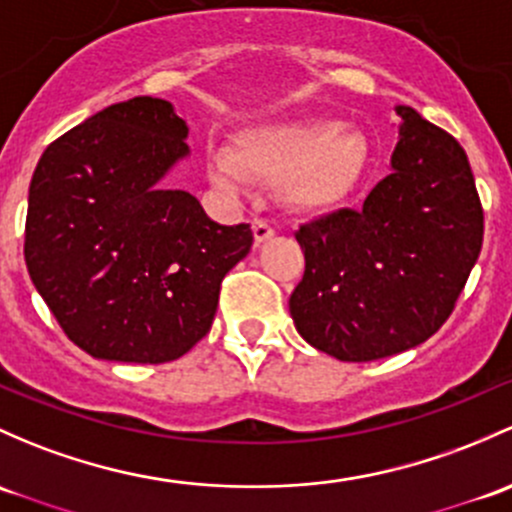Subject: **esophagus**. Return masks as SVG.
Wrapping results in <instances>:
<instances>
[{
  "mask_svg": "<svg viewBox=\"0 0 512 512\" xmlns=\"http://www.w3.org/2000/svg\"><path fill=\"white\" fill-rule=\"evenodd\" d=\"M252 235H255V245H262V242H267L274 235L272 225L267 223V220H260L255 218L252 220Z\"/></svg>",
  "mask_w": 512,
  "mask_h": 512,
  "instance_id": "34e87169",
  "label": "esophagus"
}]
</instances>
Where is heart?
<instances>
[{
    "instance_id": "obj_1",
    "label": "heart",
    "mask_w": 512,
    "mask_h": 512,
    "mask_svg": "<svg viewBox=\"0 0 512 512\" xmlns=\"http://www.w3.org/2000/svg\"><path fill=\"white\" fill-rule=\"evenodd\" d=\"M368 159L365 139L331 120H294L252 127L215 152L208 179L238 191L245 179L279 184L284 206L299 213L328 211L358 184Z\"/></svg>"
}]
</instances>
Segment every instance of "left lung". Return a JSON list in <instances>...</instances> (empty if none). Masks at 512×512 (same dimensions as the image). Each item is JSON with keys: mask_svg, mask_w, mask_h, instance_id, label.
Listing matches in <instances>:
<instances>
[{"mask_svg": "<svg viewBox=\"0 0 512 512\" xmlns=\"http://www.w3.org/2000/svg\"><path fill=\"white\" fill-rule=\"evenodd\" d=\"M400 142L390 174L360 211L301 225L306 270L289 314L309 346L346 363L427 341L454 311L483 242L469 159L451 134L395 107Z\"/></svg>", "mask_w": 512, "mask_h": 512, "instance_id": "1", "label": "left lung"}]
</instances>
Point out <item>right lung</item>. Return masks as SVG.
I'll return each mask as SVG.
<instances>
[{"mask_svg":"<svg viewBox=\"0 0 512 512\" xmlns=\"http://www.w3.org/2000/svg\"><path fill=\"white\" fill-rule=\"evenodd\" d=\"M188 127L161 98L105 107L48 144L29 186L26 270L78 348L169 363L208 333L223 277L252 247L196 196L161 186Z\"/></svg>","mask_w":512,"mask_h":512,"instance_id":"1","label":"right lung"}]
</instances>
